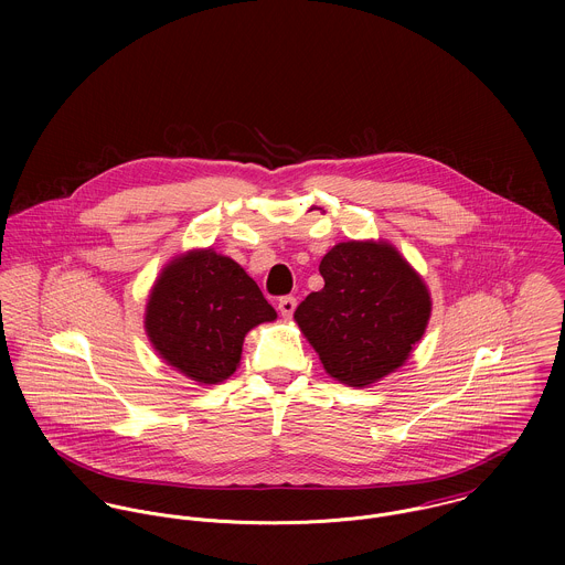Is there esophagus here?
Masks as SVG:
<instances>
[{
    "label": "esophagus",
    "instance_id": "34e87169",
    "mask_svg": "<svg viewBox=\"0 0 565 565\" xmlns=\"http://www.w3.org/2000/svg\"><path fill=\"white\" fill-rule=\"evenodd\" d=\"M296 298L294 296H285V298H280L278 300V311H280V316L285 318V320H289L291 316H294V311H296Z\"/></svg>",
    "mask_w": 565,
    "mask_h": 565
}]
</instances>
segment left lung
<instances>
[{"instance_id": "8db88e82", "label": "left lung", "mask_w": 565, "mask_h": 565, "mask_svg": "<svg viewBox=\"0 0 565 565\" xmlns=\"http://www.w3.org/2000/svg\"><path fill=\"white\" fill-rule=\"evenodd\" d=\"M323 289L294 318L323 370L348 387H367L396 372L422 339L430 294L387 242L337 243L320 263Z\"/></svg>"}]
</instances>
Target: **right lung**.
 <instances>
[{
  "label": "right lung",
  "instance_id": "add662e5",
  "mask_svg": "<svg viewBox=\"0 0 565 565\" xmlns=\"http://www.w3.org/2000/svg\"><path fill=\"white\" fill-rule=\"evenodd\" d=\"M276 311L239 263L191 249L164 265L146 307V332L162 361L200 385L237 372L245 334Z\"/></svg>",
  "mask_w": 565,
  "mask_h": 565
}]
</instances>
